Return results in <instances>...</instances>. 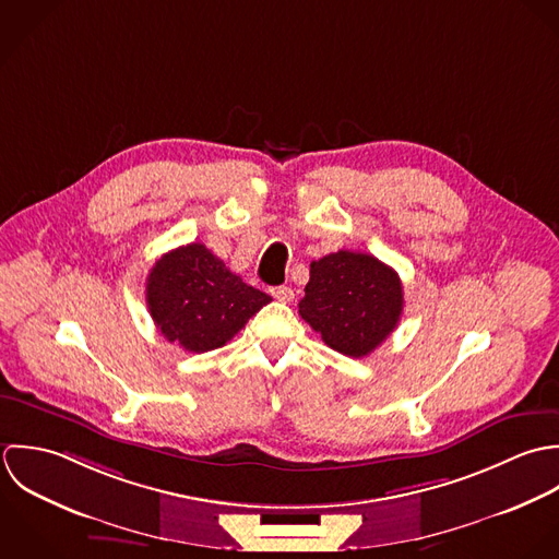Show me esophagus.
Wrapping results in <instances>:
<instances>
[{
    "label": "esophagus",
    "instance_id": "obj_1",
    "mask_svg": "<svg viewBox=\"0 0 559 559\" xmlns=\"http://www.w3.org/2000/svg\"><path fill=\"white\" fill-rule=\"evenodd\" d=\"M272 298H276L278 302H292L294 300V289L287 287V285H278V287H272L270 289Z\"/></svg>",
    "mask_w": 559,
    "mask_h": 559
}]
</instances>
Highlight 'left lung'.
I'll return each instance as SVG.
<instances>
[{
	"mask_svg": "<svg viewBox=\"0 0 559 559\" xmlns=\"http://www.w3.org/2000/svg\"><path fill=\"white\" fill-rule=\"evenodd\" d=\"M298 309L329 347L362 358L397 329L404 289L397 272L373 254L338 250L311 263Z\"/></svg>",
	"mask_w": 559,
	"mask_h": 559,
	"instance_id": "8db88e82",
	"label": "left lung"
}]
</instances>
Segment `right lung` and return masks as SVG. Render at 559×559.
<instances>
[{
	"label": "right lung",
	"instance_id": "obj_1",
	"mask_svg": "<svg viewBox=\"0 0 559 559\" xmlns=\"http://www.w3.org/2000/svg\"><path fill=\"white\" fill-rule=\"evenodd\" d=\"M272 298L233 274L199 241L162 254L146 278L157 331L188 352L223 347Z\"/></svg>",
	"mask_w": 559,
	"mask_h": 559
}]
</instances>
